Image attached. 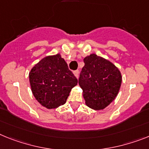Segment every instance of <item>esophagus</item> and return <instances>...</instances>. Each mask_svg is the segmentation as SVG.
I'll return each instance as SVG.
<instances>
[{"instance_id":"obj_1","label":"esophagus","mask_w":149,"mask_h":149,"mask_svg":"<svg viewBox=\"0 0 149 149\" xmlns=\"http://www.w3.org/2000/svg\"><path fill=\"white\" fill-rule=\"evenodd\" d=\"M73 73H74L75 77H77V78H78V77H79V70H75V71H73Z\"/></svg>"}]
</instances>
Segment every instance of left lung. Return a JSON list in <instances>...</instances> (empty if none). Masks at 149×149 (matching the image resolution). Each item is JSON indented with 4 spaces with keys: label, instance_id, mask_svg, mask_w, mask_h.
<instances>
[{
    "label": "left lung",
    "instance_id": "obj_1",
    "mask_svg": "<svg viewBox=\"0 0 149 149\" xmlns=\"http://www.w3.org/2000/svg\"><path fill=\"white\" fill-rule=\"evenodd\" d=\"M85 66L79 78L86 105L102 110L117 95L122 82L120 72L110 61L95 54L83 60Z\"/></svg>",
    "mask_w": 149,
    "mask_h": 149
}]
</instances>
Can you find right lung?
<instances>
[{"instance_id":"obj_1","label":"right lung","mask_w":149,"mask_h":149,"mask_svg":"<svg viewBox=\"0 0 149 149\" xmlns=\"http://www.w3.org/2000/svg\"><path fill=\"white\" fill-rule=\"evenodd\" d=\"M29 82L36 100L52 109L66 103L78 80L58 54L39 61L30 71Z\"/></svg>"}]
</instances>
